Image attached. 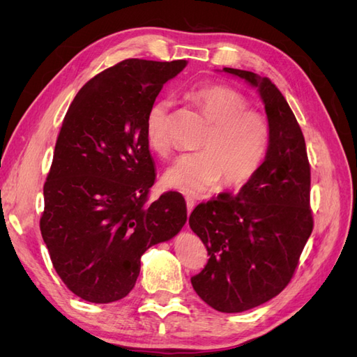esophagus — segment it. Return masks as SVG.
I'll return each instance as SVG.
<instances>
[{
	"instance_id": "esophagus-1",
	"label": "esophagus",
	"mask_w": 357,
	"mask_h": 357,
	"mask_svg": "<svg viewBox=\"0 0 357 357\" xmlns=\"http://www.w3.org/2000/svg\"><path fill=\"white\" fill-rule=\"evenodd\" d=\"M195 199H193L192 197H186V207H188V214L192 213V210L195 208Z\"/></svg>"
}]
</instances>
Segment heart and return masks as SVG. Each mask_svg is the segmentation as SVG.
<instances>
[{
  "label": "heart",
  "mask_w": 357,
  "mask_h": 357,
  "mask_svg": "<svg viewBox=\"0 0 357 357\" xmlns=\"http://www.w3.org/2000/svg\"><path fill=\"white\" fill-rule=\"evenodd\" d=\"M210 122L208 131L199 143V152L178 156L162 174L169 189L188 195L218 185L241 186L261 168L265 159L269 129L265 119L247 110L245 96L229 86L213 84L185 93ZM171 100L160 98L150 107L146 119L147 144L156 155L169 152L168 114Z\"/></svg>",
  "instance_id": "heart-1"
}]
</instances>
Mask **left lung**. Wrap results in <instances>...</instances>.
Instances as JSON below:
<instances>
[{
	"mask_svg": "<svg viewBox=\"0 0 357 357\" xmlns=\"http://www.w3.org/2000/svg\"><path fill=\"white\" fill-rule=\"evenodd\" d=\"M253 88L265 105V159L238 195L199 204L190 229L207 247L208 262L190 278L198 296L220 312H241L282 291L312 231L305 139L284 96L266 77L223 68Z\"/></svg>",
	"mask_w": 357,
	"mask_h": 357,
	"instance_id": "left-lung-1",
	"label": "left lung"
}]
</instances>
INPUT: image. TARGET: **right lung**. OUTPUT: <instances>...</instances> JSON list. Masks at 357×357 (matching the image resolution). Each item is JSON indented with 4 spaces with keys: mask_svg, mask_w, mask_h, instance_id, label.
<instances>
[{
    "mask_svg": "<svg viewBox=\"0 0 357 357\" xmlns=\"http://www.w3.org/2000/svg\"><path fill=\"white\" fill-rule=\"evenodd\" d=\"M186 66L125 59L86 83L63 119L40 229L55 271L84 301L125 298L143 253L188 220L178 192L147 202L156 174L146 138L150 107Z\"/></svg>",
    "mask_w": 357,
    "mask_h": 357,
    "instance_id": "obj_1",
    "label": "right lung"
}]
</instances>
